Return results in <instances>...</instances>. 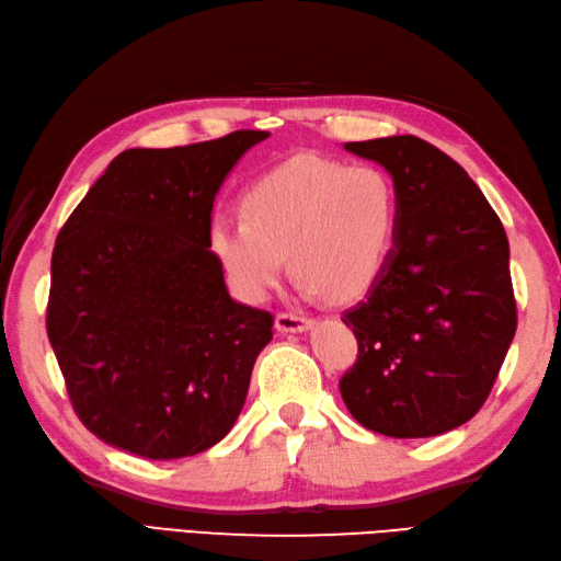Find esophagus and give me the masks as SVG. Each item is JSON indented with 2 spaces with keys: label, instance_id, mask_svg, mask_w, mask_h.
<instances>
[{
  "label": "esophagus",
  "instance_id": "esophagus-1",
  "mask_svg": "<svg viewBox=\"0 0 561 561\" xmlns=\"http://www.w3.org/2000/svg\"><path fill=\"white\" fill-rule=\"evenodd\" d=\"M312 319L310 317H297V314H288L280 312L276 314V329L280 334H302V331L312 329Z\"/></svg>",
  "mask_w": 561,
  "mask_h": 561
}]
</instances>
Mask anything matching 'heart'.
<instances>
[{"label": "heart", "instance_id": "obj_1", "mask_svg": "<svg viewBox=\"0 0 561 561\" xmlns=\"http://www.w3.org/2000/svg\"><path fill=\"white\" fill-rule=\"evenodd\" d=\"M244 215H215L208 244L232 290L261 302L288 260L307 295L356 300L382 278L399 237V193L373 164L297 154L261 176Z\"/></svg>", "mask_w": 561, "mask_h": 561}]
</instances>
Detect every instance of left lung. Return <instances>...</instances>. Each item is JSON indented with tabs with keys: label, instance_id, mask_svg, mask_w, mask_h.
<instances>
[{
	"label": "left lung",
	"instance_id": "left-lung-1",
	"mask_svg": "<svg viewBox=\"0 0 561 561\" xmlns=\"http://www.w3.org/2000/svg\"><path fill=\"white\" fill-rule=\"evenodd\" d=\"M344 150L392 176L399 237L382 278L341 317L358 339L341 397L382 436H440L484 404L516 336L504 225L467 171L421 137Z\"/></svg>",
	"mask_w": 561,
	"mask_h": 561
}]
</instances>
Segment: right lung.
I'll return each mask as SVG.
<instances>
[{
	"mask_svg": "<svg viewBox=\"0 0 561 561\" xmlns=\"http://www.w3.org/2000/svg\"><path fill=\"white\" fill-rule=\"evenodd\" d=\"M268 135L125 150L57 234L48 339L77 416L113 448L198 455L244 407L273 317L227 290L208 227L225 179Z\"/></svg>",
	"mask_w": 561,
	"mask_h": 561,
	"instance_id": "1",
	"label": "right lung"
}]
</instances>
